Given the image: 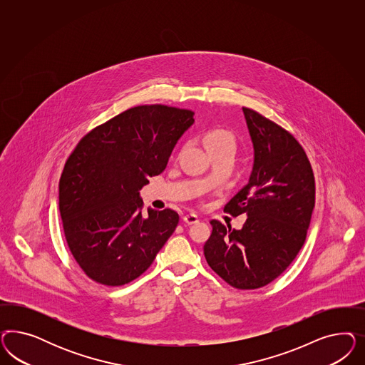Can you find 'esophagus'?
I'll list each match as a JSON object with an SVG mask.
<instances>
[{"mask_svg": "<svg viewBox=\"0 0 365 365\" xmlns=\"http://www.w3.org/2000/svg\"><path fill=\"white\" fill-rule=\"evenodd\" d=\"M183 221H185V223H187V225H195V223L199 222V217L195 215V214H187V215L183 217Z\"/></svg>", "mask_w": 365, "mask_h": 365, "instance_id": "obj_1", "label": "esophagus"}]
</instances>
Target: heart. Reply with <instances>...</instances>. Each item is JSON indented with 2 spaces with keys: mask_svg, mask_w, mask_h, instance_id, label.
<instances>
[{
  "mask_svg": "<svg viewBox=\"0 0 365 365\" xmlns=\"http://www.w3.org/2000/svg\"><path fill=\"white\" fill-rule=\"evenodd\" d=\"M205 144L209 154L222 151L234 154L237 148V139L230 131L223 128H215L205 135Z\"/></svg>",
  "mask_w": 365,
  "mask_h": 365,
  "instance_id": "b5f03b06",
  "label": "heart"
}]
</instances>
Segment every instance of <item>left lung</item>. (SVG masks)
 Wrapping results in <instances>:
<instances>
[{
	"instance_id": "1",
	"label": "left lung",
	"mask_w": 365,
	"mask_h": 365,
	"mask_svg": "<svg viewBox=\"0 0 365 365\" xmlns=\"http://www.w3.org/2000/svg\"><path fill=\"white\" fill-rule=\"evenodd\" d=\"M253 143V168L245 185L225 206L245 214L241 230L211 221L203 246L211 269L237 289L265 287L279 276L305 243L314 209V177L299 142L276 123L245 108Z\"/></svg>"
}]
</instances>
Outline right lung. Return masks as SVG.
I'll use <instances>...</instances> for the list:
<instances>
[{
  "label": "right lung",
  "instance_id": "right-lung-1",
  "mask_svg": "<svg viewBox=\"0 0 365 365\" xmlns=\"http://www.w3.org/2000/svg\"><path fill=\"white\" fill-rule=\"evenodd\" d=\"M192 124V110L133 107L87 133L68 158L58 209L71 253L93 281L107 287L131 282L175 230L174 210L148 207L143 215L140 190L166 168Z\"/></svg>",
  "mask_w": 365,
  "mask_h": 365
}]
</instances>
